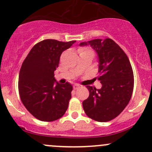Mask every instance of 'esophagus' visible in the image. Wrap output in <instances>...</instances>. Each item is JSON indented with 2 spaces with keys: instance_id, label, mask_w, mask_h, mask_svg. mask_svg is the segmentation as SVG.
Listing matches in <instances>:
<instances>
[{
  "instance_id": "34e87169",
  "label": "esophagus",
  "mask_w": 152,
  "mask_h": 152,
  "mask_svg": "<svg viewBox=\"0 0 152 152\" xmlns=\"http://www.w3.org/2000/svg\"><path fill=\"white\" fill-rule=\"evenodd\" d=\"M80 85H77V84H76V85H75L74 86H73V89H74L75 90H77L78 88H80Z\"/></svg>"
}]
</instances>
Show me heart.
Segmentation results:
<instances>
[{
	"label": "heart",
	"mask_w": 152,
	"mask_h": 152,
	"mask_svg": "<svg viewBox=\"0 0 152 152\" xmlns=\"http://www.w3.org/2000/svg\"><path fill=\"white\" fill-rule=\"evenodd\" d=\"M87 51H92V50H90V49H87V48H81V49H80V53H83V52H87Z\"/></svg>",
	"instance_id": "heart-1"
}]
</instances>
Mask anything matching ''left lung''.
<instances>
[{
  "label": "left lung",
  "mask_w": 152,
  "mask_h": 152,
  "mask_svg": "<svg viewBox=\"0 0 152 152\" xmlns=\"http://www.w3.org/2000/svg\"><path fill=\"white\" fill-rule=\"evenodd\" d=\"M89 45L98 55V80L102 86L99 90L87 86L90 95L83 102L84 111L97 122H109L129 102L134 89L132 67L126 53L112 39H94L80 45Z\"/></svg>",
  "instance_id": "obj_1"
}]
</instances>
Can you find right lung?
I'll use <instances>...</instances> for the list:
<instances>
[{"mask_svg": "<svg viewBox=\"0 0 152 152\" xmlns=\"http://www.w3.org/2000/svg\"><path fill=\"white\" fill-rule=\"evenodd\" d=\"M75 42L53 39L40 41L23 62L18 78L20 97L27 110L39 120H57L67 110L72 86L68 83L59 84L54 72L62 52Z\"/></svg>", "mask_w": 152, "mask_h": 152, "instance_id": "1", "label": "right lung"}]
</instances>
